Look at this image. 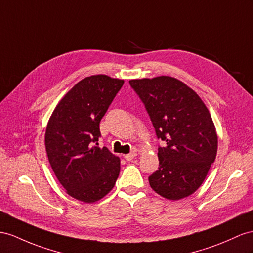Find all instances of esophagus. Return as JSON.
I'll return each mask as SVG.
<instances>
[{"mask_svg": "<svg viewBox=\"0 0 253 253\" xmlns=\"http://www.w3.org/2000/svg\"><path fill=\"white\" fill-rule=\"evenodd\" d=\"M135 156H137V153H135V152H131V153H129V154H127V155H124V158H125L127 161H130V160H132Z\"/></svg>", "mask_w": 253, "mask_h": 253, "instance_id": "esophagus-1", "label": "esophagus"}]
</instances>
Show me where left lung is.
Returning a JSON list of instances; mask_svg holds the SVG:
<instances>
[{
    "label": "left lung",
    "mask_w": 253,
    "mask_h": 253,
    "mask_svg": "<svg viewBox=\"0 0 253 253\" xmlns=\"http://www.w3.org/2000/svg\"><path fill=\"white\" fill-rule=\"evenodd\" d=\"M150 115L158 139L159 168L148 177L168 200L189 197L216 159L218 137L209 109L192 88L169 76L129 81Z\"/></svg>",
    "instance_id": "obj_1"
}]
</instances>
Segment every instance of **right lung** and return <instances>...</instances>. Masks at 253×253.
<instances>
[{
  "mask_svg": "<svg viewBox=\"0 0 253 253\" xmlns=\"http://www.w3.org/2000/svg\"><path fill=\"white\" fill-rule=\"evenodd\" d=\"M124 80L106 75L86 77L69 89L51 114L44 146L51 168L70 197L84 203L112 190L121 160L98 147L99 123Z\"/></svg>",
  "mask_w": 253,
  "mask_h": 253,
  "instance_id": "1",
  "label": "right lung"
}]
</instances>
